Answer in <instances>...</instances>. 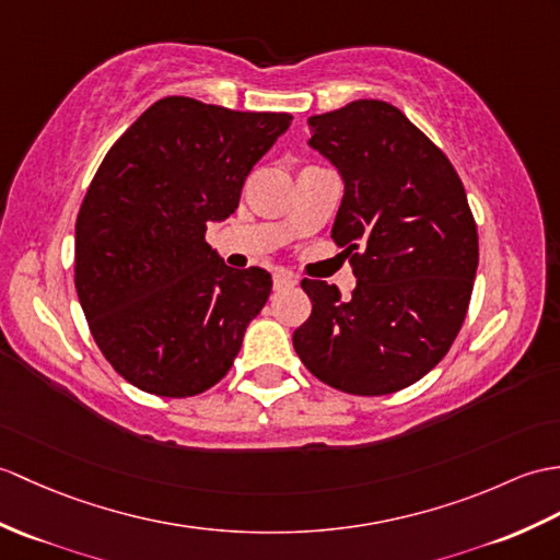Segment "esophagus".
<instances>
[{
    "label": "esophagus",
    "mask_w": 560,
    "mask_h": 560,
    "mask_svg": "<svg viewBox=\"0 0 560 560\" xmlns=\"http://www.w3.org/2000/svg\"><path fill=\"white\" fill-rule=\"evenodd\" d=\"M293 285H298V277H293L291 271H277V275H275V291L293 289Z\"/></svg>",
    "instance_id": "esophagus-1"
}]
</instances>
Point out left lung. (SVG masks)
Instances as JSON below:
<instances>
[{"instance_id": "8db88e82", "label": "left lung", "mask_w": 560, "mask_h": 560, "mask_svg": "<svg viewBox=\"0 0 560 560\" xmlns=\"http://www.w3.org/2000/svg\"><path fill=\"white\" fill-rule=\"evenodd\" d=\"M307 126L310 148L343 178L331 238L358 285L343 301L334 283L303 279L312 315L293 348L339 392H400L448 353L470 305L479 243L463 180L388 102H350Z\"/></svg>"}]
</instances>
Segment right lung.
<instances>
[{
    "label": "right lung",
    "mask_w": 560,
    "mask_h": 560,
    "mask_svg": "<svg viewBox=\"0 0 560 560\" xmlns=\"http://www.w3.org/2000/svg\"><path fill=\"white\" fill-rule=\"evenodd\" d=\"M291 121L164 97L102 160L75 219V293L102 355L140 392L198 396L231 370L271 275L226 267L205 231L236 212Z\"/></svg>",
    "instance_id": "1"
}]
</instances>
